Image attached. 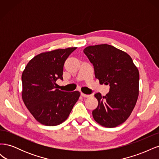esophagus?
Listing matches in <instances>:
<instances>
[{"label":"esophagus","mask_w":159,"mask_h":159,"mask_svg":"<svg viewBox=\"0 0 159 159\" xmlns=\"http://www.w3.org/2000/svg\"><path fill=\"white\" fill-rule=\"evenodd\" d=\"M81 95L83 96V97H84V98H88V97H90L91 95H90V94H85L84 93H81Z\"/></svg>","instance_id":"obj_1"}]
</instances>
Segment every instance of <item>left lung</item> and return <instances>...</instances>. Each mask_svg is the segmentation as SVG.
Listing matches in <instances>:
<instances>
[{"label":"left lung","instance_id":"obj_1","mask_svg":"<svg viewBox=\"0 0 159 159\" xmlns=\"http://www.w3.org/2000/svg\"><path fill=\"white\" fill-rule=\"evenodd\" d=\"M84 53L93 64L99 83L110 86L105 96L95 94L98 106L92 112L93 119L103 127H117L126 121L135 106L139 70L129 55L113 46H90Z\"/></svg>","mask_w":159,"mask_h":159}]
</instances>
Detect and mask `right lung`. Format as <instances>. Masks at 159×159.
<instances>
[{
	"label": "right lung",
	"instance_id": "obj_1",
	"mask_svg": "<svg viewBox=\"0 0 159 159\" xmlns=\"http://www.w3.org/2000/svg\"><path fill=\"white\" fill-rule=\"evenodd\" d=\"M76 48L42 53L28 62L22 75V99L37 121L56 126L66 121L80 93L62 91L56 81L63 80L64 65Z\"/></svg>",
	"mask_w": 159,
	"mask_h": 159
}]
</instances>
